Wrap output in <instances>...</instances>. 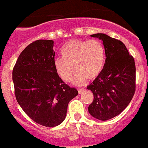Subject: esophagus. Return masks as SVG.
Here are the masks:
<instances>
[{"instance_id": "34e87169", "label": "esophagus", "mask_w": 148, "mask_h": 148, "mask_svg": "<svg viewBox=\"0 0 148 148\" xmlns=\"http://www.w3.org/2000/svg\"><path fill=\"white\" fill-rule=\"evenodd\" d=\"M85 90V89H84V88H80V89H78V92H79V94H81L82 92H84Z\"/></svg>"}]
</instances>
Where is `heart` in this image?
Masks as SVG:
<instances>
[{"label":"heart","mask_w":148,"mask_h":148,"mask_svg":"<svg viewBox=\"0 0 148 148\" xmlns=\"http://www.w3.org/2000/svg\"><path fill=\"white\" fill-rule=\"evenodd\" d=\"M60 53L63 58H56L53 65L63 81H71L74 68L77 73L73 83L77 86L85 84L88 78H97L103 72L106 63V50L100 40H70L63 45Z\"/></svg>","instance_id":"1"}]
</instances>
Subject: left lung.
I'll return each instance as SVG.
<instances>
[{"instance_id": "left-lung-1", "label": "left lung", "mask_w": 148, "mask_h": 148, "mask_svg": "<svg viewBox=\"0 0 148 148\" xmlns=\"http://www.w3.org/2000/svg\"><path fill=\"white\" fill-rule=\"evenodd\" d=\"M90 36L103 40L106 58L103 72L87 87L94 96L88 112L105 121L121 113L135 94V60L122 41L104 33Z\"/></svg>"}]
</instances>
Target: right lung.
Instances as JSON below:
<instances>
[{"label":"right lung","mask_w":148,"mask_h":148,"mask_svg":"<svg viewBox=\"0 0 148 148\" xmlns=\"http://www.w3.org/2000/svg\"><path fill=\"white\" fill-rule=\"evenodd\" d=\"M53 43L52 40L30 43L20 54L13 71L18 104L33 121L48 127L63 123L68 103L78 94L55 70Z\"/></svg>","instance_id":"add662e5"}]
</instances>
